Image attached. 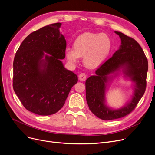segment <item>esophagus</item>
<instances>
[{
	"label": "esophagus",
	"instance_id": "esophagus-1",
	"mask_svg": "<svg viewBox=\"0 0 155 155\" xmlns=\"http://www.w3.org/2000/svg\"><path fill=\"white\" fill-rule=\"evenodd\" d=\"M86 77H87V75H85L84 73H80V75H79V76H78L79 80H81V81H84V80H86Z\"/></svg>",
	"mask_w": 155,
	"mask_h": 155
}]
</instances>
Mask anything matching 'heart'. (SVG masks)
Segmentation results:
<instances>
[{"instance_id":"1","label":"heart","mask_w":155,"mask_h":155,"mask_svg":"<svg viewBox=\"0 0 155 155\" xmlns=\"http://www.w3.org/2000/svg\"><path fill=\"white\" fill-rule=\"evenodd\" d=\"M73 48L66 49V56L73 63L83 56L84 64L95 68L104 63L112 49L111 37L105 33L85 32L76 38Z\"/></svg>"}]
</instances>
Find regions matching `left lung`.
Returning <instances> with one entry per match:
<instances>
[{
  "mask_svg": "<svg viewBox=\"0 0 155 155\" xmlns=\"http://www.w3.org/2000/svg\"><path fill=\"white\" fill-rule=\"evenodd\" d=\"M121 38L120 49L96 71V75L86 80V100L89 110L98 118L111 120L130 113L144 95L146 87L148 62L141 47L134 38L115 31ZM119 72L134 83V94L130 102L120 109L113 110L105 103L107 84Z\"/></svg>",
  "mask_w": 155,
  "mask_h": 155,
  "instance_id": "1",
  "label": "left lung"
}]
</instances>
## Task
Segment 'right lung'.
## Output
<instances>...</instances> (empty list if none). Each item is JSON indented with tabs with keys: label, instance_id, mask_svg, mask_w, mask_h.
<instances>
[{
	"label": "right lung",
	"instance_id": "1",
	"mask_svg": "<svg viewBox=\"0 0 155 155\" xmlns=\"http://www.w3.org/2000/svg\"><path fill=\"white\" fill-rule=\"evenodd\" d=\"M61 25L51 24L31 33L15 56L13 89L25 108L37 115H51L61 109L78 82L61 61L66 48Z\"/></svg>",
	"mask_w": 155,
	"mask_h": 155
}]
</instances>
